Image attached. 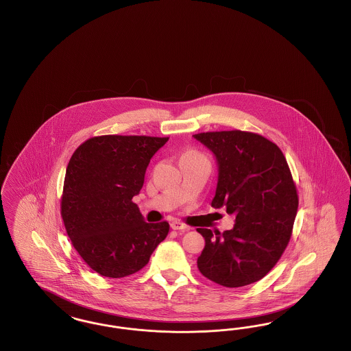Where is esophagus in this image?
<instances>
[{"label":"esophagus","mask_w":351,"mask_h":351,"mask_svg":"<svg viewBox=\"0 0 351 351\" xmlns=\"http://www.w3.org/2000/svg\"><path fill=\"white\" fill-rule=\"evenodd\" d=\"M171 228L173 230H189V226H186L185 223L180 222V221H172L171 222Z\"/></svg>","instance_id":"obj_1"}]
</instances>
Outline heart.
<instances>
[{
    "label": "heart",
    "mask_w": 351,
    "mask_h": 351,
    "mask_svg": "<svg viewBox=\"0 0 351 351\" xmlns=\"http://www.w3.org/2000/svg\"><path fill=\"white\" fill-rule=\"evenodd\" d=\"M184 155H200V154H197V152H195V151H186Z\"/></svg>",
    "instance_id": "obj_1"
}]
</instances>
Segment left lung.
<instances>
[{"label": "left lung", "instance_id": "obj_1", "mask_svg": "<svg viewBox=\"0 0 351 351\" xmlns=\"http://www.w3.org/2000/svg\"><path fill=\"white\" fill-rule=\"evenodd\" d=\"M217 159L218 182L212 206L233 215L232 230L197 232L205 247L201 274L237 288L265 278L278 263L292 234L299 197L282 150L250 132L195 134Z\"/></svg>", "mask_w": 351, "mask_h": 351}]
</instances>
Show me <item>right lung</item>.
Returning a JSON list of instances; mask_svg holds the SVG:
<instances>
[{
    "label": "right lung",
    "instance_id": "obj_1",
    "mask_svg": "<svg viewBox=\"0 0 351 351\" xmlns=\"http://www.w3.org/2000/svg\"><path fill=\"white\" fill-rule=\"evenodd\" d=\"M167 141L93 136L69 159L60 213L75 250L102 276L118 279L138 272L167 237V221L146 222L133 202L151 158Z\"/></svg>",
    "mask_w": 351,
    "mask_h": 351
}]
</instances>
